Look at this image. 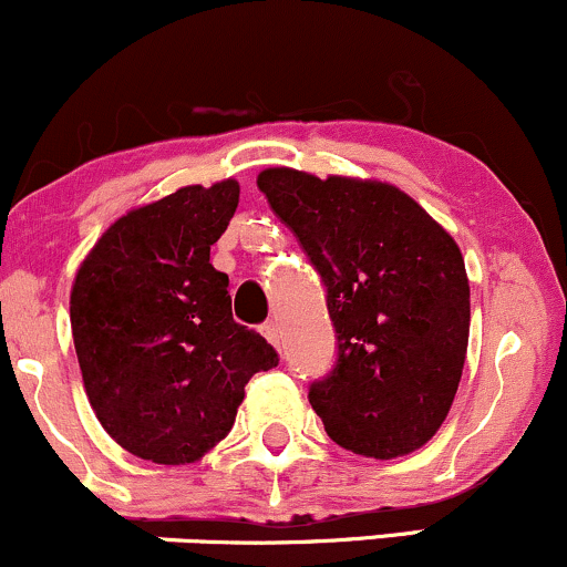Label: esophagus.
<instances>
[{"instance_id":"esophagus-1","label":"esophagus","mask_w":567,"mask_h":567,"mask_svg":"<svg viewBox=\"0 0 567 567\" xmlns=\"http://www.w3.org/2000/svg\"><path fill=\"white\" fill-rule=\"evenodd\" d=\"M261 333L266 336V341L275 343V347H279V341H282V328H279V322H275V320L264 322Z\"/></svg>"}]
</instances>
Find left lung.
I'll return each mask as SVG.
<instances>
[{
	"instance_id": "1",
	"label": "left lung",
	"mask_w": 567,
	"mask_h": 567,
	"mask_svg": "<svg viewBox=\"0 0 567 567\" xmlns=\"http://www.w3.org/2000/svg\"><path fill=\"white\" fill-rule=\"evenodd\" d=\"M258 188L328 290L336 365L309 402L336 445L396 458L434 437L470 343V279L455 239L392 184L269 167Z\"/></svg>"
}]
</instances>
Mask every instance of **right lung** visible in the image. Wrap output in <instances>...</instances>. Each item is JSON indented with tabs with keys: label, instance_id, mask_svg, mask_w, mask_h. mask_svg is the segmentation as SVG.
I'll list each match as a JSON object with an SVG mask.
<instances>
[{
	"label": "right lung",
	"instance_id": "1",
	"mask_svg": "<svg viewBox=\"0 0 567 567\" xmlns=\"http://www.w3.org/2000/svg\"><path fill=\"white\" fill-rule=\"evenodd\" d=\"M239 184L184 186L101 234L71 288V333L101 426L154 464H194L231 432L245 383L279 357L234 322L213 269Z\"/></svg>",
	"mask_w": 567,
	"mask_h": 567
}]
</instances>
